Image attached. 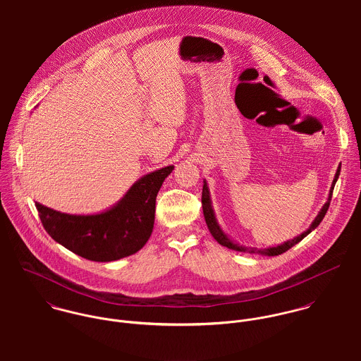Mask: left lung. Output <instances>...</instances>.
<instances>
[{
    "label": "left lung",
    "mask_w": 361,
    "mask_h": 361,
    "mask_svg": "<svg viewBox=\"0 0 361 361\" xmlns=\"http://www.w3.org/2000/svg\"><path fill=\"white\" fill-rule=\"evenodd\" d=\"M339 173H341V166H338L336 169V173H335V178L332 180V185H331V189H329V195H328V200L326 203L322 206V208L319 209V212L317 214V216L314 218V221L311 222V225L309 226L307 231H305L303 233H300L299 236L290 239V240H286L283 242L282 245H278V246H274V247H268V249H256V247H245V246H240L239 243H236L235 240H232L224 231L222 228L219 226L218 221H216V216H215V212H214V208H212V202H211V196H209V189H208V185H207V180L204 179V185H203V193H202V204H203V212H204V218H206L207 226L212 235V238L222 246L231 249V250H235V252H243V253H250V255H261V256H279L285 252H288L290 247H293L295 245H298L300 240H303L310 232H312L318 225L319 222L322 221V218L325 216L326 211H328V207L331 203V197H332V190H334V186L339 178Z\"/></svg>",
    "instance_id": "obj_1"
}]
</instances>
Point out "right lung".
<instances>
[{
  "label": "right lung",
  "mask_w": 361,
  "mask_h": 361,
  "mask_svg": "<svg viewBox=\"0 0 361 361\" xmlns=\"http://www.w3.org/2000/svg\"><path fill=\"white\" fill-rule=\"evenodd\" d=\"M173 165L137 179L123 197L97 214H66L36 202L42 224L55 242L72 253L99 262L137 253L154 226L155 199Z\"/></svg>",
  "instance_id": "add662e5"
}]
</instances>
